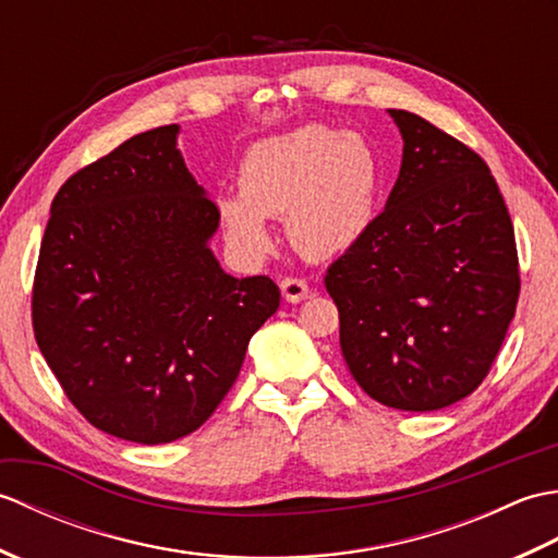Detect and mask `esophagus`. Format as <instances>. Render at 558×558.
Segmentation results:
<instances>
[{
	"label": "esophagus",
	"instance_id": "1",
	"mask_svg": "<svg viewBox=\"0 0 558 558\" xmlns=\"http://www.w3.org/2000/svg\"><path fill=\"white\" fill-rule=\"evenodd\" d=\"M280 290H282V298H286V302H290V304H300V302H304L312 294V290L306 288V282L298 280V278H286V280H282L280 282Z\"/></svg>",
	"mask_w": 558,
	"mask_h": 558
}]
</instances>
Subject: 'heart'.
I'll return each instance as SVG.
<instances>
[{
    "mask_svg": "<svg viewBox=\"0 0 558 558\" xmlns=\"http://www.w3.org/2000/svg\"><path fill=\"white\" fill-rule=\"evenodd\" d=\"M384 162L360 134L304 124L246 148L240 192L216 196V213L236 254L258 260L272 246L268 218L286 216V234L312 260L350 254L374 230Z\"/></svg>",
    "mask_w": 558,
    "mask_h": 558,
    "instance_id": "1",
    "label": "heart"
}]
</instances>
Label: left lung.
I'll list each match as a JSON object with an SVG mask.
<instances>
[{
	"mask_svg": "<svg viewBox=\"0 0 558 558\" xmlns=\"http://www.w3.org/2000/svg\"><path fill=\"white\" fill-rule=\"evenodd\" d=\"M400 174L369 236L328 268L340 348L366 396L432 412L475 390L520 292L515 236L487 165L422 117L388 110Z\"/></svg>",
	"mask_w": 558,
	"mask_h": 558,
	"instance_id": "obj_1",
	"label": "left lung"
}]
</instances>
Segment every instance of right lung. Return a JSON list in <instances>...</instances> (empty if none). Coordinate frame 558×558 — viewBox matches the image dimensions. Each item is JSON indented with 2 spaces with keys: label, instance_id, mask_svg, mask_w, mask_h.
<instances>
[{
  "label": "right lung",
  "instance_id": "obj_1",
  "mask_svg": "<svg viewBox=\"0 0 558 558\" xmlns=\"http://www.w3.org/2000/svg\"><path fill=\"white\" fill-rule=\"evenodd\" d=\"M180 124L124 141L69 177L43 236L33 328L66 398L100 432L158 446L196 432L280 304L210 248L216 204L177 146Z\"/></svg>",
  "mask_w": 558,
  "mask_h": 558
}]
</instances>
